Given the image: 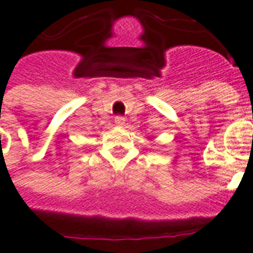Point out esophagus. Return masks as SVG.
I'll list each match as a JSON object with an SVG mask.
<instances>
[{
	"mask_svg": "<svg viewBox=\"0 0 253 253\" xmlns=\"http://www.w3.org/2000/svg\"><path fill=\"white\" fill-rule=\"evenodd\" d=\"M114 121H115V123L118 125V126H123V125L126 123V119L123 118L122 115H117V117H115Z\"/></svg>",
	"mask_w": 253,
	"mask_h": 253,
	"instance_id": "1",
	"label": "esophagus"
}]
</instances>
